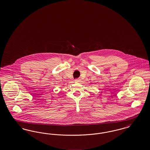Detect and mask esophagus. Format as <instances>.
<instances>
[{"label":"esophagus","mask_w":150,"mask_h":150,"mask_svg":"<svg viewBox=\"0 0 150 150\" xmlns=\"http://www.w3.org/2000/svg\"><path fill=\"white\" fill-rule=\"evenodd\" d=\"M80 79H75V81L76 82H80Z\"/></svg>","instance_id":"1"}]
</instances>
